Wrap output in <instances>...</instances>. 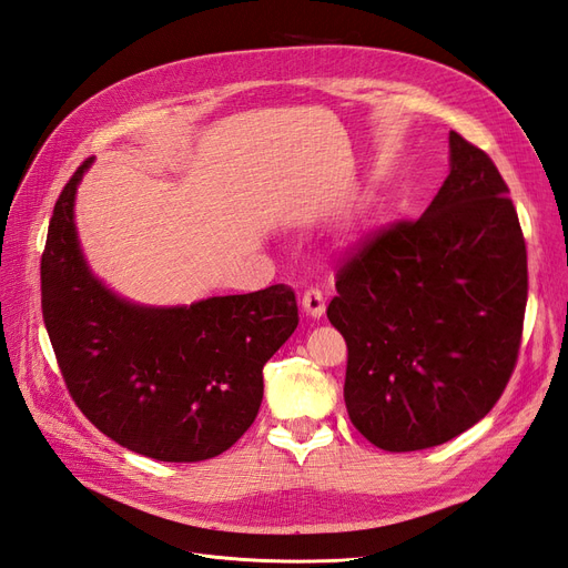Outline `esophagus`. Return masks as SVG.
<instances>
[{
	"mask_svg": "<svg viewBox=\"0 0 568 568\" xmlns=\"http://www.w3.org/2000/svg\"><path fill=\"white\" fill-rule=\"evenodd\" d=\"M303 311L305 315H311L315 320H320L326 311V301H324V294L320 288H307L303 294Z\"/></svg>",
	"mask_w": 568,
	"mask_h": 568,
	"instance_id": "34e87169",
	"label": "esophagus"
}]
</instances>
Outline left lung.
I'll return each mask as SVG.
<instances>
[{"mask_svg": "<svg viewBox=\"0 0 568 568\" xmlns=\"http://www.w3.org/2000/svg\"><path fill=\"white\" fill-rule=\"evenodd\" d=\"M509 189L450 132V175L417 222L338 270L326 317L348 343L343 398L376 448H434L484 419L519 355L528 270Z\"/></svg>", "mask_w": 568, "mask_h": 568, "instance_id": "8db88e82", "label": "left lung"}]
</instances>
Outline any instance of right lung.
Segmentation results:
<instances>
[{
  "mask_svg": "<svg viewBox=\"0 0 568 568\" xmlns=\"http://www.w3.org/2000/svg\"><path fill=\"white\" fill-rule=\"evenodd\" d=\"M63 186L42 255V315L73 400L101 434L159 462L211 459L246 434L263 367L298 326L291 286L192 305L134 303L82 253L75 194Z\"/></svg>",
  "mask_w": 568,
  "mask_h": 568,
  "instance_id": "obj_1",
  "label": "right lung"
}]
</instances>
